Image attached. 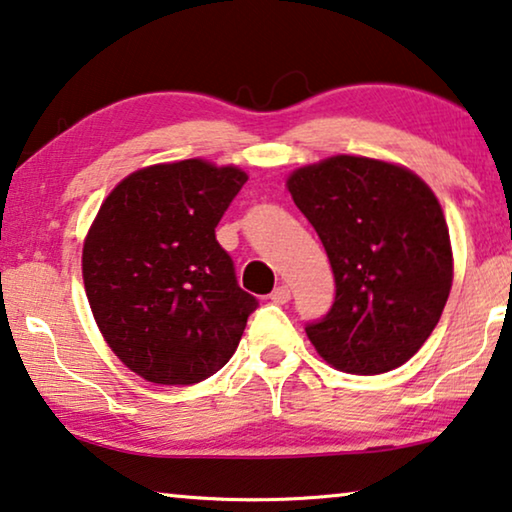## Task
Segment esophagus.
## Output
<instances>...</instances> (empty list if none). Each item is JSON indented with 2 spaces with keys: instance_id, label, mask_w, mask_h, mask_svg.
Segmentation results:
<instances>
[{
  "instance_id": "esophagus-1",
  "label": "esophagus",
  "mask_w": 512,
  "mask_h": 512,
  "mask_svg": "<svg viewBox=\"0 0 512 512\" xmlns=\"http://www.w3.org/2000/svg\"><path fill=\"white\" fill-rule=\"evenodd\" d=\"M269 299H271L273 303L282 305V303H287L289 299H292V292H289V287H287V285H278V287L273 289V292H271Z\"/></svg>"
}]
</instances>
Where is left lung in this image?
Returning a JSON list of instances; mask_svg holds the SVG:
<instances>
[{
	"instance_id": "obj_1",
	"label": "left lung",
	"mask_w": 512,
	"mask_h": 512,
	"mask_svg": "<svg viewBox=\"0 0 512 512\" xmlns=\"http://www.w3.org/2000/svg\"><path fill=\"white\" fill-rule=\"evenodd\" d=\"M292 200L329 255L335 301L305 326L319 356L354 375L407 363L437 326L453 285L441 204L407 167L333 156L289 174Z\"/></svg>"
}]
</instances>
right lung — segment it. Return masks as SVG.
I'll list each match as a JSON object with an SVG mask.
<instances>
[{
    "mask_svg": "<svg viewBox=\"0 0 512 512\" xmlns=\"http://www.w3.org/2000/svg\"><path fill=\"white\" fill-rule=\"evenodd\" d=\"M248 174L190 158L119 183L82 248L87 299L105 342L142 379L190 386L230 361L253 294L236 282L216 225Z\"/></svg>",
    "mask_w": 512,
    "mask_h": 512,
    "instance_id": "add662e5",
    "label": "right lung"
}]
</instances>
